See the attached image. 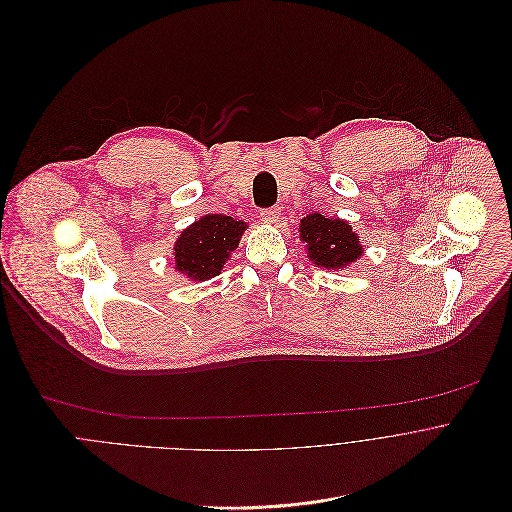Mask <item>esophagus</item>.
<instances>
[{
  "label": "esophagus",
  "instance_id": "obj_1",
  "mask_svg": "<svg viewBox=\"0 0 512 512\" xmlns=\"http://www.w3.org/2000/svg\"><path fill=\"white\" fill-rule=\"evenodd\" d=\"M260 218H262L264 224L276 226V224L282 220V214H280L278 208H268V210H262V212H260Z\"/></svg>",
  "mask_w": 512,
  "mask_h": 512
}]
</instances>
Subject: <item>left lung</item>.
I'll return each mask as SVG.
<instances>
[{
  "label": "left lung",
  "mask_w": 512,
  "mask_h": 512,
  "mask_svg": "<svg viewBox=\"0 0 512 512\" xmlns=\"http://www.w3.org/2000/svg\"><path fill=\"white\" fill-rule=\"evenodd\" d=\"M298 238L309 258L317 268L345 270L355 264L365 248L347 220L325 214H309L300 220Z\"/></svg>",
  "instance_id": "8db88e82"
}]
</instances>
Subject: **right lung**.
Masks as SVG:
<instances>
[{
	"label": "right lung",
	"instance_id": "obj_1",
	"mask_svg": "<svg viewBox=\"0 0 512 512\" xmlns=\"http://www.w3.org/2000/svg\"><path fill=\"white\" fill-rule=\"evenodd\" d=\"M248 222L206 214L187 226L173 244L175 270L193 282H206L222 274L224 264L238 248Z\"/></svg>",
	"mask_w": 512,
	"mask_h": 512
}]
</instances>
